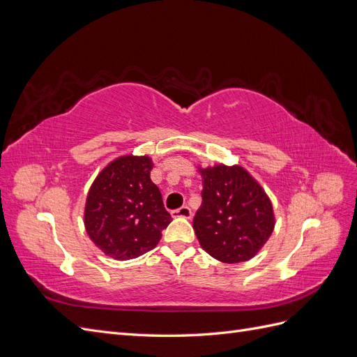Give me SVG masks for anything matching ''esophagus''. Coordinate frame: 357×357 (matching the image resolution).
Instances as JSON below:
<instances>
[{
    "label": "esophagus",
    "mask_w": 357,
    "mask_h": 357,
    "mask_svg": "<svg viewBox=\"0 0 357 357\" xmlns=\"http://www.w3.org/2000/svg\"><path fill=\"white\" fill-rule=\"evenodd\" d=\"M172 218H183V219H190L192 218V210L188 207V205H183V207L172 210L171 211Z\"/></svg>",
    "instance_id": "obj_1"
}]
</instances>
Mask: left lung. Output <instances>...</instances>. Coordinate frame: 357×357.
I'll list each match as a JSON object with an SVG mask.
<instances>
[{
	"label": "left lung",
	"instance_id": "1",
	"mask_svg": "<svg viewBox=\"0 0 357 357\" xmlns=\"http://www.w3.org/2000/svg\"><path fill=\"white\" fill-rule=\"evenodd\" d=\"M202 204L193 218L201 247L226 264L252 259L274 229L273 205L241 167L201 169Z\"/></svg>",
	"mask_w": 357,
	"mask_h": 357
}]
</instances>
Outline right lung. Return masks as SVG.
<instances>
[{
    "instance_id": "add662e5",
    "label": "right lung",
    "mask_w": 357,
    "mask_h": 357,
    "mask_svg": "<svg viewBox=\"0 0 357 357\" xmlns=\"http://www.w3.org/2000/svg\"><path fill=\"white\" fill-rule=\"evenodd\" d=\"M152 168L147 156L119 158L100 172L88 193L86 231L105 255L119 261L155 248L172 220L150 180Z\"/></svg>"
}]
</instances>
